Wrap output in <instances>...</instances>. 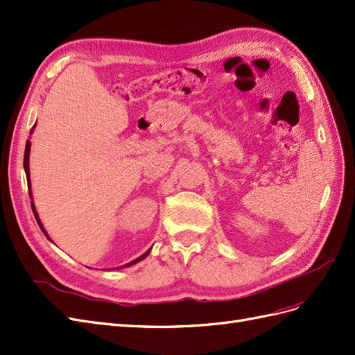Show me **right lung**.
Wrapping results in <instances>:
<instances>
[{"instance_id":"1","label":"right lung","mask_w":355,"mask_h":355,"mask_svg":"<svg viewBox=\"0 0 355 355\" xmlns=\"http://www.w3.org/2000/svg\"><path fill=\"white\" fill-rule=\"evenodd\" d=\"M32 128H34V127H32ZM31 133H32V130H31ZM29 146H31V142L28 141L26 142V148H25V157H24V167H25V171H26V179H28V182H29V184H28V188L31 187V179H29ZM29 197H31V194H29ZM31 206H32V211H34V216H35V219H37V222H38V225H40V228H41V231L42 232H44L46 235H47V232H46V230L44 228H42V225H41V220L38 219V213H37V210H35V206H34V202H31ZM47 237H49V235H47ZM148 253H149V250L148 252H145L141 257H137V259H135L133 262H130V263H127L125 266H130V265H133V263H136V262H139V261H142L144 259V257H146L148 256Z\"/></svg>"}]
</instances>
